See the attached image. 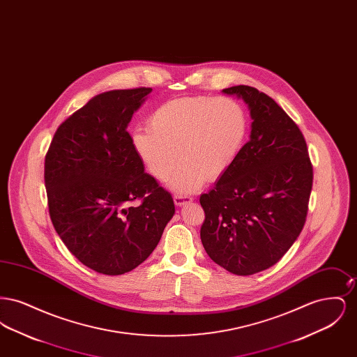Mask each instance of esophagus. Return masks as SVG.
<instances>
[{
    "instance_id": "esophagus-1",
    "label": "esophagus",
    "mask_w": 357,
    "mask_h": 357,
    "mask_svg": "<svg viewBox=\"0 0 357 357\" xmlns=\"http://www.w3.org/2000/svg\"><path fill=\"white\" fill-rule=\"evenodd\" d=\"M192 201V198L191 197H188V195H182V194H175L174 195V204H176V206H185L186 204H190Z\"/></svg>"
}]
</instances>
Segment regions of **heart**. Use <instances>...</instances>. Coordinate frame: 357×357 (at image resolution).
Wrapping results in <instances>:
<instances>
[{
	"instance_id": "1",
	"label": "heart",
	"mask_w": 357,
	"mask_h": 357,
	"mask_svg": "<svg viewBox=\"0 0 357 357\" xmlns=\"http://www.w3.org/2000/svg\"><path fill=\"white\" fill-rule=\"evenodd\" d=\"M149 127L150 131L132 134L139 159L153 176L165 181L181 158L169 187L188 194L233 166L246 139L248 118L229 98H182L156 108Z\"/></svg>"
}]
</instances>
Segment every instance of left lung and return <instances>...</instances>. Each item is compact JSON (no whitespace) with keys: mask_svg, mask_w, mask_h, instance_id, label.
<instances>
[{"mask_svg":"<svg viewBox=\"0 0 357 357\" xmlns=\"http://www.w3.org/2000/svg\"><path fill=\"white\" fill-rule=\"evenodd\" d=\"M222 92L248 104L252 132L233 166L199 198L201 239L215 264L250 275L277 264L300 236L313 167L303 132L272 98L249 85Z\"/></svg>","mask_w":357,"mask_h":357,"instance_id":"left-lung-1","label":"left lung"}]
</instances>
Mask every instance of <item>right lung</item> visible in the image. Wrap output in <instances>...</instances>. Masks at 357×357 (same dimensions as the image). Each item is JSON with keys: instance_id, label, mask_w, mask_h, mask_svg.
I'll list each match as a JSON object with an SVG mask.
<instances>
[{"instance_id": "add662e5", "label": "right lung", "mask_w": 357, "mask_h": 357, "mask_svg": "<svg viewBox=\"0 0 357 357\" xmlns=\"http://www.w3.org/2000/svg\"><path fill=\"white\" fill-rule=\"evenodd\" d=\"M151 91L92 98L60 124L45 155L52 223L69 252L102 274L131 272L146 261L175 214L170 192L144 172L127 132Z\"/></svg>"}]
</instances>
